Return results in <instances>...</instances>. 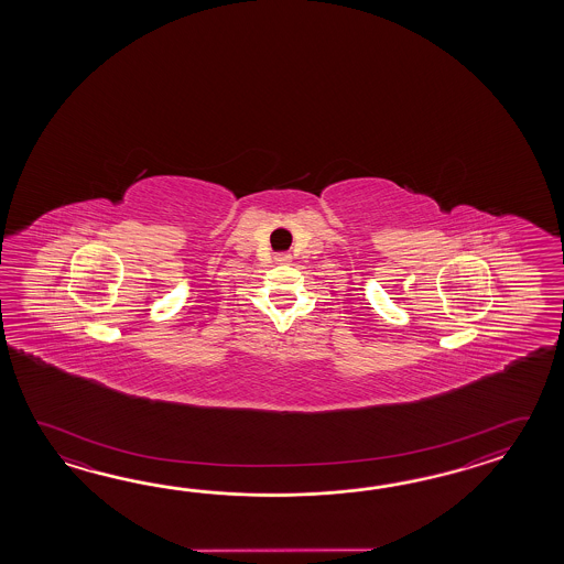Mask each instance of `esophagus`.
Here are the masks:
<instances>
[{
	"label": "esophagus",
	"mask_w": 564,
	"mask_h": 564,
	"mask_svg": "<svg viewBox=\"0 0 564 564\" xmlns=\"http://www.w3.org/2000/svg\"><path fill=\"white\" fill-rule=\"evenodd\" d=\"M288 260H290V256H288V253H280V256H276L278 264H286Z\"/></svg>",
	"instance_id": "esophagus-1"
}]
</instances>
